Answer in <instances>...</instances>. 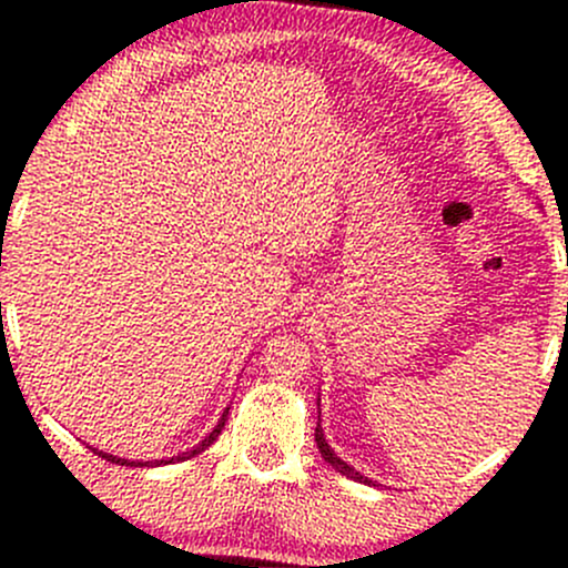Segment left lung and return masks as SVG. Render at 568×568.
Instances as JSON below:
<instances>
[{
  "instance_id": "8db88e82",
  "label": "left lung",
  "mask_w": 568,
  "mask_h": 568,
  "mask_svg": "<svg viewBox=\"0 0 568 568\" xmlns=\"http://www.w3.org/2000/svg\"><path fill=\"white\" fill-rule=\"evenodd\" d=\"M314 442H316V447H320V455L325 457L327 463H331V466L335 468V471H341V474H344V477H349V479H357V481H368V479L363 477V474H357L355 468H352V466H346V463L341 460L338 455H333V449L327 447V442H325V433H322V425H316Z\"/></svg>"
}]
</instances>
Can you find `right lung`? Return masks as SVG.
Instances as JSON below:
<instances>
[{
  "label": "right lung",
  "instance_id": "1",
  "mask_svg": "<svg viewBox=\"0 0 568 568\" xmlns=\"http://www.w3.org/2000/svg\"><path fill=\"white\" fill-rule=\"evenodd\" d=\"M227 412H230V408H227ZM227 412L222 414V419H219V425H216V428H213V430L209 433V436H205L203 442L197 444V447H194V449H189V453H181L179 457H173V460H189V457H194V455H200V453H203V449H209L211 444L216 442V438H219V433H222V428H224V419H227ZM97 455H102V457H105V460H111V463H121V466H124V463H126V466H149V463H138V460H121V457H113V455H105V453H97ZM156 463H170V460H156ZM151 466H154V463H151Z\"/></svg>",
  "mask_w": 568,
  "mask_h": 568
}]
</instances>
